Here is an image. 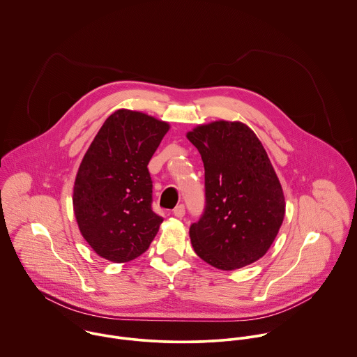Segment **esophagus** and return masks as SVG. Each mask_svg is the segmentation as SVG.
<instances>
[{
	"mask_svg": "<svg viewBox=\"0 0 357 357\" xmlns=\"http://www.w3.org/2000/svg\"><path fill=\"white\" fill-rule=\"evenodd\" d=\"M174 215L176 216V218H182L183 215H185V206L183 204H179V206H176L175 208H174Z\"/></svg>",
	"mask_w": 357,
	"mask_h": 357,
	"instance_id": "1",
	"label": "esophagus"
}]
</instances>
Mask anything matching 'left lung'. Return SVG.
Returning <instances> with one entry per match:
<instances>
[{"instance_id":"8db88e82","label":"left lung","mask_w":357,"mask_h":357,"mask_svg":"<svg viewBox=\"0 0 357 357\" xmlns=\"http://www.w3.org/2000/svg\"><path fill=\"white\" fill-rule=\"evenodd\" d=\"M204 162L206 211L189 234L195 252L220 271L257 262L285 214L283 188L266 150L241 121L218 120L186 134Z\"/></svg>"}]
</instances>
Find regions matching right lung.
<instances>
[{"mask_svg": "<svg viewBox=\"0 0 357 357\" xmlns=\"http://www.w3.org/2000/svg\"><path fill=\"white\" fill-rule=\"evenodd\" d=\"M169 130L142 112L110 114L85 151L73 188L81 236L102 258L124 264L149 248L162 218L151 211L147 164Z\"/></svg>", "mask_w": 357, "mask_h": 357, "instance_id": "obj_1", "label": "right lung"}]
</instances>
